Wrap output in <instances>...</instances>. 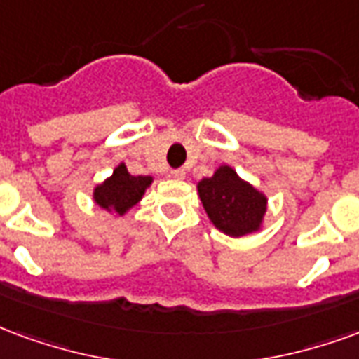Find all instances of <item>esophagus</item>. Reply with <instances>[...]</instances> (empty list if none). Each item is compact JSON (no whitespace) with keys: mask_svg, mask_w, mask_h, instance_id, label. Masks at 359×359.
I'll use <instances>...</instances> for the list:
<instances>
[{"mask_svg":"<svg viewBox=\"0 0 359 359\" xmlns=\"http://www.w3.org/2000/svg\"><path fill=\"white\" fill-rule=\"evenodd\" d=\"M172 176L176 177V180H183V177H185V170H183V168L172 170Z\"/></svg>","mask_w":359,"mask_h":359,"instance_id":"34e87169","label":"esophagus"}]
</instances>
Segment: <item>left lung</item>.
<instances>
[{"label":"left lung","mask_w":359,"mask_h":359,"mask_svg":"<svg viewBox=\"0 0 359 359\" xmlns=\"http://www.w3.org/2000/svg\"><path fill=\"white\" fill-rule=\"evenodd\" d=\"M197 191L208 218L222 233L243 237L262 227L268 198L241 180L231 166L224 164L214 176L201 180Z\"/></svg>","instance_id":"obj_1"}]
</instances>
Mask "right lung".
<instances>
[{
	"label": "right lung",
	"instance_id": "add662e5",
	"mask_svg": "<svg viewBox=\"0 0 359 359\" xmlns=\"http://www.w3.org/2000/svg\"><path fill=\"white\" fill-rule=\"evenodd\" d=\"M151 183L153 177L132 176L124 162H120L112 172V176L107 177L93 189V201L104 210H114L118 216H124L126 212L143 198Z\"/></svg>",
	"mask_w": 359,
	"mask_h": 359
}]
</instances>
